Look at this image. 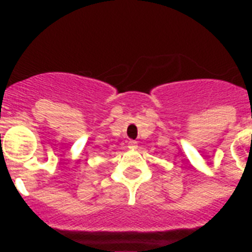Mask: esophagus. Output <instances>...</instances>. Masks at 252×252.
<instances>
[{"mask_svg":"<svg viewBox=\"0 0 252 252\" xmlns=\"http://www.w3.org/2000/svg\"><path fill=\"white\" fill-rule=\"evenodd\" d=\"M128 145H129V148H136V146H137V142L129 141V142H128Z\"/></svg>","mask_w":252,"mask_h":252,"instance_id":"obj_1","label":"esophagus"}]
</instances>
